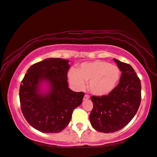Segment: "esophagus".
Instances as JSON below:
<instances>
[{
    "instance_id": "1",
    "label": "esophagus",
    "mask_w": 157,
    "mask_h": 157,
    "mask_svg": "<svg viewBox=\"0 0 157 157\" xmlns=\"http://www.w3.org/2000/svg\"><path fill=\"white\" fill-rule=\"evenodd\" d=\"M89 95H87V94H85L84 95V96H83V100H87V99H89Z\"/></svg>"
}]
</instances>
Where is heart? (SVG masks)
<instances>
[{"instance_id": "b5f03b06", "label": "heart", "mask_w": 157, "mask_h": 157, "mask_svg": "<svg viewBox=\"0 0 157 157\" xmlns=\"http://www.w3.org/2000/svg\"><path fill=\"white\" fill-rule=\"evenodd\" d=\"M121 71L115 65L104 61L86 62L77 69L71 68L68 72L70 82L78 90L85 88L88 82L89 91L96 96H106L115 89L119 83Z\"/></svg>"}]
</instances>
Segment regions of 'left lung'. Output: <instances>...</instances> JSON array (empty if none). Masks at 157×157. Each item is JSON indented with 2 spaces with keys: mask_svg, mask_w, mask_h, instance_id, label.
Instances as JSON below:
<instances>
[{
  "mask_svg": "<svg viewBox=\"0 0 157 157\" xmlns=\"http://www.w3.org/2000/svg\"><path fill=\"white\" fill-rule=\"evenodd\" d=\"M121 76L114 89L108 95L91 96L94 107L90 122L96 130L104 133L117 132L136 115L141 104V81L129 64L113 59Z\"/></svg>",
  "mask_w": 157,
  "mask_h": 157,
  "instance_id": "1",
  "label": "left lung"
}]
</instances>
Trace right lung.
<instances>
[{
  "label": "right lung",
  "instance_id": "1",
  "mask_svg": "<svg viewBox=\"0 0 157 157\" xmlns=\"http://www.w3.org/2000/svg\"><path fill=\"white\" fill-rule=\"evenodd\" d=\"M68 60L47 59L32 65L23 78L19 90L21 109L34 128L44 133H58L69 124L73 111L81 103L84 93L68 89ZM43 80L50 84L44 95L38 87Z\"/></svg>",
  "mask_w": 157,
  "mask_h": 157
}]
</instances>
